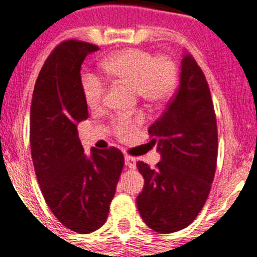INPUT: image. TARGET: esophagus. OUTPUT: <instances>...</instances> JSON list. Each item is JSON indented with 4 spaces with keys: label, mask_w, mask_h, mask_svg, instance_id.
Listing matches in <instances>:
<instances>
[{
    "label": "esophagus",
    "mask_w": 257,
    "mask_h": 257,
    "mask_svg": "<svg viewBox=\"0 0 257 257\" xmlns=\"http://www.w3.org/2000/svg\"><path fill=\"white\" fill-rule=\"evenodd\" d=\"M124 160H125V165H126L129 169L136 168V158L131 157V156H125Z\"/></svg>",
    "instance_id": "esophagus-1"
}]
</instances>
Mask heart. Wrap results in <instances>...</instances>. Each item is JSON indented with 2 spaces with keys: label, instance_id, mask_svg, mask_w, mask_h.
Returning a JSON list of instances; mask_svg holds the SVG:
<instances>
[{
  "label": "heart",
  "instance_id": "obj_1",
  "mask_svg": "<svg viewBox=\"0 0 257 257\" xmlns=\"http://www.w3.org/2000/svg\"><path fill=\"white\" fill-rule=\"evenodd\" d=\"M101 70L109 79L135 87L136 93L149 103H162L172 95L177 84V66L169 56H156L141 49H126L112 54L101 62ZM81 93L91 109L101 107L105 95L103 79L85 72L80 79ZM139 120L117 117L113 131L120 139H128L135 132Z\"/></svg>",
  "mask_w": 257,
  "mask_h": 257
}]
</instances>
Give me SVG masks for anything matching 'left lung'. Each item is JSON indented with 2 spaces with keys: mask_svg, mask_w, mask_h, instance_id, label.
<instances>
[{
  "mask_svg": "<svg viewBox=\"0 0 257 257\" xmlns=\"http://www.w3.org/2000/svg\"><path fill=\"white\" fill-rule=\"evenodd\" d=\"M176 96L150 125L156 169L139 161L144 189L136 199L141 218L160 233L186 228L197 218L214 181L218 131L210 88L193 55L183 51Z\"/></svg>",
  "mask_w": 257,
  "mask_h": 257,
  "instance_id": "left-lung-1",
  "label": "left lung"
}]
</instances>
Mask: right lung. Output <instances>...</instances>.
I'll use <instances>...</instances> for the list:
<instances>
[{
  "instance_id": "add662e5",
  "label": "right lung",
  "mask_w": 257,
  "mask_h": 257,
  "mask_svg": "<svg viewBox=\"0 0 257 257\" xmlns=\"http://www.w3.org/2000/svg\"><path fill=\"white\" fill-rule=\"evenodd\" d=\"M99 47L63 42L43 64L30 110L31 157L46 203L63 226L89 233L103 226L124 156L116 148L85 154L78 124L88 118L81 93L80 68Z\"/></svg>"
}]
</instances>
